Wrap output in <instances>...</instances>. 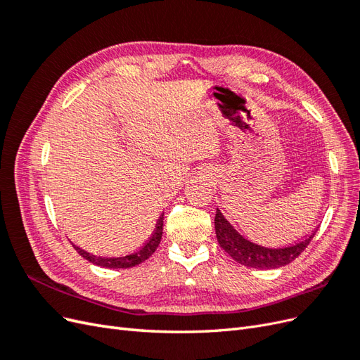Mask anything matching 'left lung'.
Here are the masks:
<instances>
[{"mask_svg": "<svg viewBox=\"0 0 360 360\" xmlns=\"http://www.w3.org/2000/svg\"><path fill=\"white\" fill-rule=\"evenodd\" d=\"M214 228L217 242H219L225 252L236 259L237 263L254 269H276L290 264L292 259H296L307 249L315 234L314 233L304 240H299L284 248L261 246L238 234L233 225L225 219L219 209H216Z\"/></svg>", "mask_w": 360, "mask_h": 360, "instance_id": "1", "label": "left lung"}]
</instances>
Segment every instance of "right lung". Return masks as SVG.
<instances>
[{"mask_svg":"<svg viewBox=\"0 0 360 360\" xmlns=\"http://www.w3.org/2000/svg\"><path fill=\"white\" fill-rule=\"evenodd\" d=\"M162 228H163V213L160 214V217L158 219L155 231L151 233V236L148 237V240L139 249H136L135 252L124 255V257H97V255L85 252L84 249H81L78 246H75V249L81 257H84L85 259H89L90 263H93L96 266L108 267V269H129V267H134L136 264H141L143 261H146L151 254L155 252L156 248L160 243Z\"/></svg>","mask_w":360,"mask_h":360,"instance_id":"add662e5","label":"right lung"}]
</instances>
